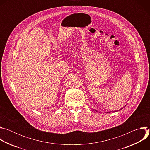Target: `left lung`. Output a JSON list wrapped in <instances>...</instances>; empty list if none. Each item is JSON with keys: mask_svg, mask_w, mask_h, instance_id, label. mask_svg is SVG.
I'll use <instances>...</instances> for the list:
<instances>
[{"mask_svg": "<svg viewBox=\"0 0 150 150\" xmlns=\"http://www.w3.org/2000/svg\"><path fill=\"white\" fill-rule=\"evenodd\" d=\"M125 106H126V105H125ZM123 108H124V107H123ZM123 108H122V109H120L119 110H120L121 109H123ZM119 110H116V111H113V112H118V111H119ZM107 113H110V112H107Z\"/></svg>", "mask_w": 150, "mask_h": 150, "instance_id": "1", "label": "left lung"}]
</instances>
